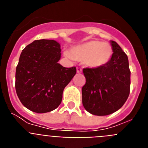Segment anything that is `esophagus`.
<instances>
[{
	"label": "esophagus",
	"instance_id": "34e87169",
	"mask_svg": "<svg viewBox=\"0 0 148 148\" xmlns=\"http://www.w3.org/2000/svg\"><path fill=\"white\" fill-rule=\"evenodd\" d=\"M76 70H77V73H81L82 72V68L78 67V66L76 68Z\"/></svg>",
	"mask_w": 148,
	"mask_h": 148
}]
</instances>
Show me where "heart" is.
Wrapping results in <instances>:
<instances>
[{"label": "heart", "instance_id": "b5f03b06", "mask_svg": "<svg viewBox=\"0 0 148 148\" xmlns=\"http://www.w3.org/2000/svg\"><path fill=\"white\" fill-rule=\"evenodd\" d=\"M113 55L110 44L100 40H90L82 44L74 46L65 56L77 61H84L90 68H100L105 66Z\"/></svg>", "mask_w": 148, "mask_h": 148}]
</instances>
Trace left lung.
I'll list each match as a JSON object with an SVG mask.
<instances>
[{"label": "left lung", "instance_id": "obj_1", "mask_svg": "<svg viewBox=\"0 0 148 148\" xmlns=\"http://www.w3.org/2000/svg\"><path fill=\"white\" fill-rule=\"evenodd\" d=\"M113 55L100 68H84L86 83L82 87V104L90 113L107 116L124 105L130 94V71L127 56L110 40Z\"/></svg>", "mask_w": 148, "mask_h": 148}]
</instances>
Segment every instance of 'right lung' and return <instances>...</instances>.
<instances>
[{
	"instance_id": "1",
	"label": "right lung",
	"mask_w": 148,
	"mask_h": 148,
	"mask_svg": "<svg viewBox=\"0 0 148 148\" xmlns=\"http://www.w3.org/2000/svg\"><path fill=\"white\" fill-rule=\"evenodd\" d=\"M61 46L54 40H35L22 50L15 73V90L25 108L44 113L58 108L64 89L76 73L58 61Z\"/></svg>"
}]
</instances>
